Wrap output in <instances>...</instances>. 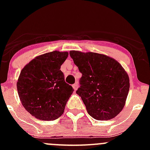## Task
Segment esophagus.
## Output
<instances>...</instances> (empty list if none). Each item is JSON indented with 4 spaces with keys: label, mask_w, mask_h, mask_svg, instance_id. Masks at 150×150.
Listing matches in <instances>:
<instances>
[{
    "label": "esophagus",
    "mask_w": 150,
    "mask_h": 150,
    "mask_svg": "<svg viewBox=\"0 0 150 150\" xmlns=\"http://www.w3.org/2000/svg\"><path fill=\"white\" fill-rule=\"evenodd\" d=\"M78 83H75V84L72 85V88H73V89H74V91H75L77 90V88H78Z\"/></svg>",
    "instance_id": "34e87169"
}]
</instances>
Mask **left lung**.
I'll list each match as a JSON object with an SVG mask.
<instances>
[{
  "mask_svg": "<svg viewBox=\"0 0 150 150\" xmlns=\"http://www.w3.org/2000/svg\"><path fill=\"white\" fill-rule=\"evenodd\" d=\"M69 55L82 73L76 93L88 113L96 120H111L125 106L129 77L115 59L94 52L70 51Z\"/></svg>",
  "mask_w": 150,
  "mask_h": 150,
  "instance_id": "1",
  "label": "left lung"
}]
</instances>
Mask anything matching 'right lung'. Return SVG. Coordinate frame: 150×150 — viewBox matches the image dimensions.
I'll return each mask as SVG.
<instances>
[{"instance_id": "add662e5", "label": "right lung", "mask_w": 150, "mask_h": 150, "mask_svg": "<svg viewBox=\"0 0 150 150\" xmlns=\"http://www.w3.org/2000/svg\"><path fill=\"white\" fill-rule=\"evenodd\" d=\"M68 54L59 51L46 53L31 60L21 71L16 83L19 99L37 119L54 120L64 112L74 91L60 70Z\"/></svg>"}]
</instances>
